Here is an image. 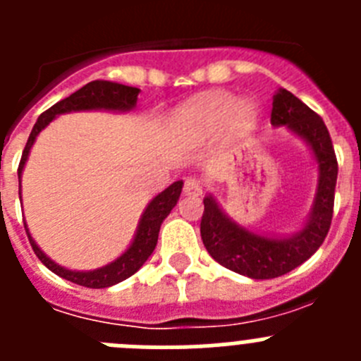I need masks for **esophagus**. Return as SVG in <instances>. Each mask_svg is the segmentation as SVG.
Listing matches in <instances>:
<instances>
[{"instance_id": "obj_1", "label": "esophagus", "mask_w": 361, "mask_h": 361, "mask_svg": "<svg viewBox=\"0 0 361 361\" xmlns=\"http://www.w3.org/2000/svg\"><path fill=\"white\" fill-rule=\"evenodd\" d=\"M202 193V184L197 177H188L184 180V195L188 197H199Z\"/></svg>"}]
</instances>
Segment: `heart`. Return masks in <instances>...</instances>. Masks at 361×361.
Masks as SVG:
<instances>
[{"label": "heart", "mask_w": 361, "mask_h": 361, "mask_svg": "<svg viewBox=\"0 0 361 361\" xmlns=\"http://www.w3.org/2000/svg\"><path fill=\"white\" fill-rule=\"evenodd\" d=\"M184 114H186L188 119L206 124L209 128L222 126L226 121H229L231 128L238 133L253 130L258 117L255 104L247 103V101L237 103V99L231 94H224V92L206 94L195 101H191Z\"/></svg>", "instance_id": "heart-1"}]
</instances>
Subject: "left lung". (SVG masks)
Wrapping results in <instances>:
<instances>
[{"mask_svg": "<svg viewBox=\"0 0 361 361\" xmlns=\"http://www.w3.org/2000/svg\"><path fill=\"white\" fill-rule=\"evenodd\" d=\"M273 126H288L309 145L318 162V190L309 220L288 238L262 237L233 222L212 195L204 199L200 237L220 266L255 280L282 276L304 264L324 244L331 228L338 161L329 130L322 117L291 92L280 88L273 97Z\"/></svg>", "mask_w": 361, "mask_h": 361, "instance_id": "8db88e82", "label": "left lung"}]
</instances>
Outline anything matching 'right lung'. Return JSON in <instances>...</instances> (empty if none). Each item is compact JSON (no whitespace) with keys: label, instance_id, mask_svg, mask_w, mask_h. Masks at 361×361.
Masks as SVG:
<instances>
[{"label":"right lung","instance_id":"obj_1","mask_svg":"<svg viewBox=\"0 0 361 361\" xmlns=\"http://www.w3.org/2000/svg\"><path fill=\"white\" fill-rule=\"evenodd\" d=\"M139 88H133V86L119 85V82L111 81H92L88 85H85L82 88H79L78 92H73L72 95H68L66 99L56 103L54 106H50L49 110L43 111L37 119V123L34 124L32 128L30 137H28L27 146L23 149V155H21V161H19L18 168V177L21 178L23 173L25 162L28 159V152H30L32 145L36 141V137L39 135V132L43 128H47L50 124V121H54V117L59 116V114H66V111H78V110H119V111H128L132 110L137 104V95H139ZM180 191H183V180H177L171 186L166 188L164 191H161L152 202L148 204V208L145 209L141 216V222H139V228H137L135 238H133L132 245L128 250L124 251L117 260L110 262L108 266L99 267L94 271H70L65 267L57 266L56 262H52L43 251L37 247V244L34 242V238L30 237V233L27 229L28 240H30L32 250L37 255L41 262L49 267L52 273L59 275L61 279L70 280V282L82 286V288L90 289H101V288H110L114 283H119L123 280H126L128 276H132L133 273L141 269L142 264L148 260L149 255L153 253L155 245H157L159 238V229H161L162 220L170 215L171 209L175 208L178 197H180Z\"/></svg>","mask_w":361,"mask_h":361}]
</instances>
